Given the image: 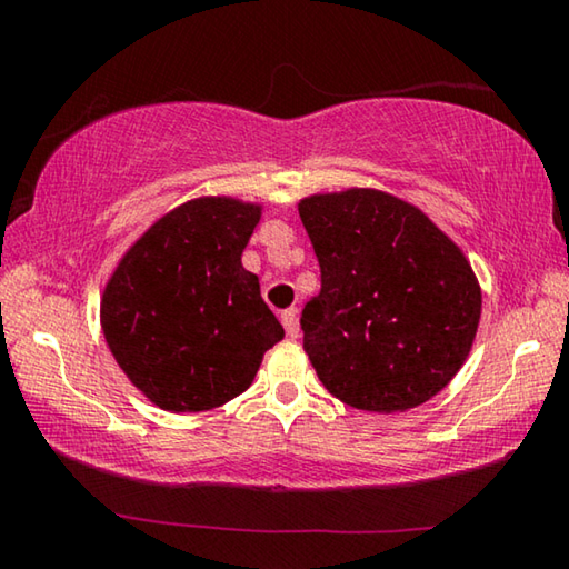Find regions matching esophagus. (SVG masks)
<instances>
[{
  "instance_id": "obj_1",
  "label": "esophagus",
  "mask_w": 569,
  "mask_h": 569,
  "mask_svg": "<svg viewBox=\"0 0 569 569\" xmlns=\"http://www.w3.org/2000/svg\"><path fill=\"white\" fill-rule=\"evenodd\" d=\"M281 323H283L286 333L291 336V339H296V336H298V311H296V308H288V311L281 313Z\"/></svg>"
}]
</instances>
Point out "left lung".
<instances>
[{
    "instance_id": "obj_1",
    "label": "left lung",
    "mask_w": 569,
    "mask_h": 569,
    "mask_svg": "<svg viewBox=\"0 0 569 569\" xmlns=\"http://www.w3.org/2000/svg\"><path fill=\"white\" fill-rule=\"evenodd\" d=\"M298 216L321 266L301 316L303 351L329 393L353 409L419 407L467 361L481 288L461 248L391 192H316Z\"/></svg>"
}]
</instances>
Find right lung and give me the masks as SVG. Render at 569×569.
I'll return each instance as SVG.
<instances>
[{
  "label": "right lung",
  "instance_id": "obj_1",
  "mask_svg": "<svg viewBox=\"0 0 569 569\" xmlns=\"http://www.w3.org/2000/svg\"><path fill=\"white\" fill-rule=\"evenodd\" d=\"M263 206L228 196L188 200L120 258L100 301L104 341L156 407L208 411L253 383L283 326L240 256Z\"/></svg>",
  "mask_w": 569,
  "mask_h": 569
}]
</instances>
